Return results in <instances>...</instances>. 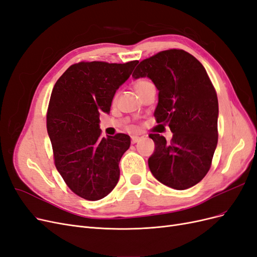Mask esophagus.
I'll return each mask as SVG.
<instances>
[{
  "instance_id": "esophagus-1",
  "label": "esophagus",
  "mask_w": 257,
  "mask_h": 257,
  "mask_svg": "<svg viewBox=\"0 0 257 257\" xmlns=\"http://www.w3.org/2000/svg\"><path fill=\"white\" fill-rule=\"evenodd\" d=\"M141 137H138V136H132V138H131V142H132V144H136V143H138L139 141H141Z\"/></svg>"
}]
</instances>
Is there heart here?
Segmentation results:
<instances>
[{"label":"heart","instance_id":"obj_1","mask_svg":"<svg viewBox=\"0 0 257 257\" xmlns=\"http://www.w3.org/2000/svg\"><path fill=\"white\" fill-rule=\"evenodd\" d=\"M150 85H152V83L149 81V80H147V79H139V80H137L135 83H134V89H135V91L138 93H141L143 90H145L146 88H148V87H150ZM116 99V95H114V97H113V100H115Z\"/></svg>","mask_w":257,"mask_h":257}]
</instances>
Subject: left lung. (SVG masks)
<instances>
[{"instance_id":"obj_1","label":"left lung","mask_w":257,"mask_h":257,"mask_svg":"<svg viewBox=\"0 0 257 257\" xmlns=\"http://www.w3.org/2000/svg\"><path fill=\"white\" fill-rule=\"evenodd\" d=\"M133 77L153 81L159 90L154 116L173 132L170 143L149 135L155 145L148 160L152 175L175 190L197 184L211 167L217 145L219 103L205 67L189 52L169 49L143 60Z\"/></svg>"}]
</instances>
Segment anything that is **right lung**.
<instances>
[{
  "instance_id": "right-lung-1",
  "label": "right lung",
  "mask_w": 257,
  "mask_h": 257,
  "mask_svg": "<svg viewBox=\"0 0 257 257\" xmlns=\"http://www.w3.org/2000/svg\"><path fill=\"white\" fill-rule=\"evenodd\" d=\"M138 61L79 62L56 82L47 110L53 160L66 185L87 200L107 196L118 183L119 162L131 145L126 134L100 137V111L109 112L115 91Z\"/></svg>"
}]
</instances>
